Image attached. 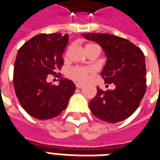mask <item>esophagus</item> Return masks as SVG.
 Returning a JSON list of instances; mask_svg holds the SVG:
<instances>
[{
    "label": "esophagus",
    "instance_id": "esophagus-1",
    "mask_svg": "<svg viewBox=\"0 0 160 160\" xmlns=\"http://www.w3.org/2000/svg\"><path fill=\"white\" fill-rule=\"evenodd\" d=\"M84 87L83 84H80V83H77L76 84V87L77 88H79V89H80V88H82V87Z\"/></svg>",
    "mask_w": 160,
    "mask_h": 160
}]
</instances>
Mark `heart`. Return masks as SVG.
Returning a JSON list of instances; mask_svg holds the SVG:
<instances>
[{
  "instance_id": "heart-1",
  "label": "heart",
  "mask_w": 160,
  "mask_h": 160,
  "mask_svg": "<svg viewBox=\"0 0 160 160\" xmlns=\"http://www.w3.org/2000/svg\"><path fill=\"white\" fill-rule=\"evenodd\" d=\"M92 49H98L96 44L94 43H87L85 45V51L87 53ZM65 56H68V53H66ZM93 73V69L90 67H82V66H73L70 68L67 71V75L68 78L72 80L78 81V82H85L89 78L92 73Z\"/></svg>"
}]
</instances>
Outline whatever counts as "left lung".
Segmentation results:
<instances>
[{"mask_svg": "<svg viewBox=\"0 0 160 160\" xmlns=\"http://www.w3.org/2000/svg\"><path fill=\"white\" fill-rule=\"evenodd\" d=\"M87 39L99 43L108 57L101 76L106 87L97 88L89 108L98 119L116 123L129 118L137 110L147 90L145 56L139 47L123 38L106 33H82Z\"/></svg>", "mask_w": 160, "mask_h": 160, "instance_id": "1", "label": "left lung"}]
</instances>
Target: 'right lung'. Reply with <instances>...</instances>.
<instances>
[{
	"label": "right lung",
	"instance_id": "right-lung-1",
	"mask_svg": "<svg viewBox=\"0 0 160 160\" xmlns=\"http://www.w3.org/2000/svg\"><path fill=\"white\" fill-rule=\"evenodd\" d=\"M68 35L38 34L19 48L13 68V87L23 109L34 118L46 120L59 116L75 91L72 80L61 79L59 86L47 82L49 74L61 77L62 54Z\"/></svg>",
	"mask_w": 160,
	"mask_h": 160
}]
</instances>
